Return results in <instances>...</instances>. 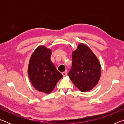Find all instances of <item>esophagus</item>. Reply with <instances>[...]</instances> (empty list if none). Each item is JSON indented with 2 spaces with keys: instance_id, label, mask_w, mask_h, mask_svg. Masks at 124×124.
Returning <instances> with one entry per match:
<instances>
[{
  "instance_id": "1",
  "label": "esophagus",
  "mask_w": 124,
  "mask_h": 124,
  "mask_svg": "<svg viewBox=\"0 0 124 124\" xmlns=\"http://www.w3.org/2000/svg\"><path fill=\"white\" fill-rule=\"evenodd\" d=\"M62 74L63 75V76L66 77V75H67V72H63L62 73Z\"/></svg>"
}]
</instances>
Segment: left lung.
<instances>
[{"mask_svg": "<svg viewBox=\"0 0 124 124\" xmlns=\"http://www.w3.org/2000/svg\"><path fill=\"white\" fill-rule=\"evenodd\" d=\"M101 68L97 57L86 45L79 44L73 52L72 65L68 75L80 91H90L99 81Z\"/></svg>", "mask_w": 124, "mask_h": 124, "instance_id": "1", "label": "left lung"}]
</instances>
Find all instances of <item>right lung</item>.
Returning <instances> with one entry per match:
<instances>
[{
	"label": "right lung",
	"mask_w": 124,
	"mask_h": 124,
	"mask_svg": "<svg viewBox=\"0 0 124 124\" xmlns=\"http://www.w3.org/2000/svg\"><path fill=\"white\" fill-rule=\"evenodd\" d=\"M51 51L44 46L37 47L31 56L28 74L32 85L39 91L49 93L63 75L51 61Z\"/></svg>",
	"instance_id": "add662e5"
}]
</instances>
